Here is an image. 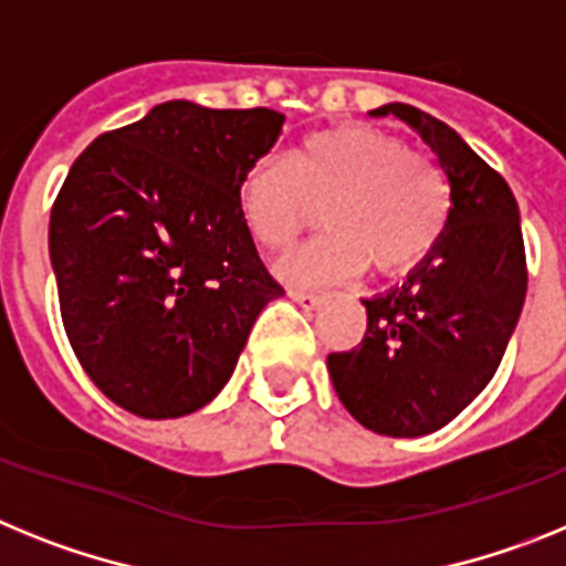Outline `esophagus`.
Wrapping results in <instances>:
<instances>
[{"label":"esophagus","instance_id":"34e87169","mask_svg":"<svg viewBox=\"0 0 566 566\" xmlns=\"http://www.w3.org/2000/svg\"><path fill=\"white\" fill-rule=\"evenodd\" d=\"M287 296L293 298L296 304H302L304 311H313V307H318V304L324 302V296H318V293H311V290H298V287H290Z\"/></svg>","mask_w":566,"mask_h":566}]
</instances>
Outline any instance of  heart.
<instances>
[{
	"instance_id": "b5f03b06",
	"label": "heart",
	"mask_w": 566,
	"mask_h": 566,
	"mask_svg": "<svg viewBox=\"0 0 566 566\" xmlns=\"http://www.w3.org/2000/svg\"><path fill=\"white\" fill-rule=\"evenodd\" d=\"M239 210L250 235L284 250L322 210L318 239L279 262V276L327 284L358 276H405L444 235L453 190L436 159L373 125H336L304 136L293 156H262L244 170Z\"/></svg>"
}]
</instances>
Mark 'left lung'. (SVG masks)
<instances>
[{
    "instance_id": "1",
    "label": "left lung",
    "mask_w": 566,
    "mask_h": 566,
    "mask_svg": "<svg viewBox=\"0 0 566 566\" xmlns=\"http://www.w3.org/2000/svg\"><path fill=\"white\" fill-rule=\"evenodd\" d=\"M430 145L453 190L439 248L405 284L361 298L358 347L331 353L338 399L378 436L436 432L490 385L527 296V259L510 185L453 127L412 105H381Z\"/></svg>"
}]
</instances>
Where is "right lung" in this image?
Instances as JSON below:
<instances>
[{
	"instance_id": "1",
	"label": "right lung",
	"mask_w": 566,
	"mask_h": 566,
	"mask_svg": "<svg viewBox=\"0 0 566 566\" xmlns=\"http://www.w3.org/2000/svg\"><path fill=\"white\" fill-rule=\"evenodd\" d=\"M284 116L188 99L102 134L51 210L67 342L113 405L179 419L219 396L259 313L284 296L255 253L239 185Z\"/></svg>"
}]
</instances>
